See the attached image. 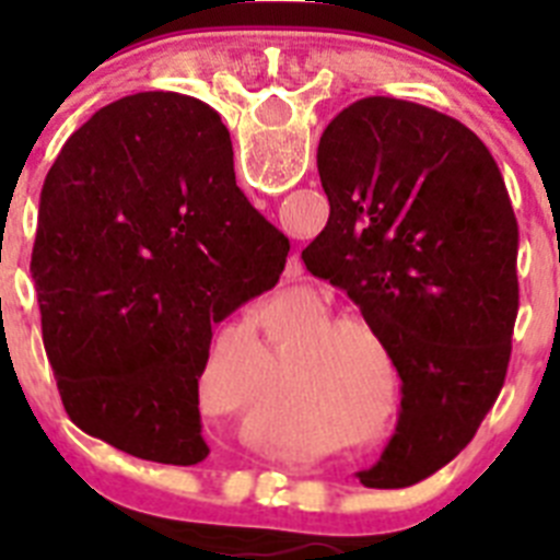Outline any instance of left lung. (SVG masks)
<instances>
[{
	"label": "left lung",
	"mask_w": 560,
	"mask_h": 560,
	"mask_svg": "<svg viewBox=\"0 0 560 560\" xmlns=\"http://www.w3.org/2000/svg\"><path fill=\"white\" fill-rule=\"evenodd\" d=\"M330 201L303 249L361 308L400 375L398 427L355 477L407 488L457 457L493 407L518 311V224L491 151L459 120L361 97L319 137Z\"/></svg>",
	"instance_id": "8db88e82"
}]
</instances>
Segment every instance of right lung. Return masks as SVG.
Returning a JSON list of instances; mask_svg holds the SVG:
<instances>
[{
    "label": "right lung",
    "mask_w": 560,
    "mask_h": 560,
    "mask_svg": "<svg viewBox=\"0 0 560 560\" xmlns=\"http://www.w3.org/2000/svg\"><path fill=\"white\" fill-rule=\"evenodd\" d=\"M289 237L235 185L219 112L137 92L44 179L30 271L69 420L131 457L196 465L212 325L280 280Z\"/></svg>",
    "instance_id": "1"
}]
</instances>
